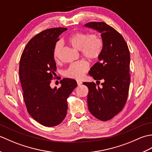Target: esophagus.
Wrapping results in <instances>:
<instances>
[{"instance_id":"1","label":"esophagus","mask_w":152,"mask_h":152,"mask_svg":"<svg viewBox=\"0 0 152 152\" xmlns=\"http://www.w3.org/2000/svg\"><path fill=\"white\" fill-rule=\"evenodd\" d=\"M76 82H77V84H78V86H81L82 84V82L81 81H80V80H77Z\"/></svg>"}]
</instances>
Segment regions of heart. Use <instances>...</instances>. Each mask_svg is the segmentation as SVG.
<instances>
[{"instance_id":"1","label":"heart","mask_w":152,"mask_h":152,"mask_svg":"<svg viewBox=\"0 0 152 152\" xmlns=\"http://www.w3.org/2000/svg\"><path fill=\"white\" fill-rule=\"evenodd\" d=\"M68 42L74 48L81 51L82 56L89 59H98L102 53V40L95 34L76 32L70 35ZM61 46V42H57L55 45L53 57L56 60L59 59ZM89 69V65L86 61H79L70 64L64 70V74L67 78L80 80L83 78Z\"/></svg>"}]
</instances>
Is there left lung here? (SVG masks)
<instances>
[{
  "instance_id": "left-lung-1",
  "label": "left lung",
  "mask_w": 152,
  "mask_h": 152,
  "mask_svg": "<svg viewBox=\"0 0 152 152\" xmlns=\"http://www.w3.org/2000/svg\"><path fill=\"white\" fill-rule=\"evenodd\" d=\"M85 26L101 33L102 50L99 62L89 75L99 83L83 82L88 86V104L91 114L101 121H108L120 112L127 102L130 84V53L122 35L104 22H89ZM98 85V83H96Z\"/></svg>"
}]
</instances>
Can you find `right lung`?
Here are the masks:
<instances>
[{"label":"right lung","mask_w":152,"mask_h":152,"mask_svg":"<svg viewBox=\"0 0 152 152\" xmlns=\"http://www.w3.org/2000/svg\"><path fill=\"white\" fill-rule=\"evenodd\" d=\"M66 28H48L32 38L23 51L19 74L27 112L34 120L46 127L63 121L67 112V99L76 88V80L64 78L61 86L51 89L56 75L55 45Z\"/></svg>","instance_id":"1"}]
</instances>
